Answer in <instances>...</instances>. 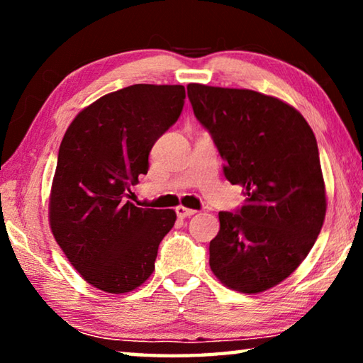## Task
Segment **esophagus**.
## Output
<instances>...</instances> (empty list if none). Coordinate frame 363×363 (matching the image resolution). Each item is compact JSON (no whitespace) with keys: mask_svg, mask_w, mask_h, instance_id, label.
<instances>
[{"mask_svg":"<svg viewBox=\"0 0 363 363\" xmlns=\"http://www.w3.org/2000/svg\"><path fill=\"white\" fill-rule=\"evenodd\" d=\"M196 211L195 210H190V208H186V206H177L176 208V214H177V218H181V219H184V218H190V216H194Z\"/></svg>","mask_w":363,"mask_h":363,"instance_id":"34e87169","label":"esophagus"}]
</instances>
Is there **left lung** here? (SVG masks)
I'll return each mask as SVG.
<instances>
[{
  "mask_svg": "<svg viewBox=\"0 0 363 363\" xmlns=\"http://www.w3.org/2000/svg\"><path fill=\"white\" fill-rule=\"evenodd\" d=\"M187 96L227 181L247 195L237 213H219L210 267L232 290L266 291L298 269L323 225L327 194L314 133L296 108L256 91L190 83Z\"/></svg>",
  "mask_w": 363,
  "mask_h": 363,
  "instance_id": "left-lung-1",
  "label": "left lung"
}]
</instances>
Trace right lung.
<instances>
[{
	"label": "right lung",
	"mask_w": 363,
	"mask_h": 363,
	"mask_svg": "<svg viewBox=\"0 0 363 363\" xmlns=\"http://www.w3.org/2000/svg\"><path fill=\"white\" fill-rule=\"evenodd\" d=\"M181 84H133L79 112L59 147L49 195V224L77 272L112 294L136 290L155 270L173 210L125 200L149 171L155 140L179 118Z\"/></svg>",
	"instance_id": "obj_1"
}]
</instances>
